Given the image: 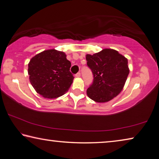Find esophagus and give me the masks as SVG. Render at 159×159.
<instances>
[{
  "label": "esophagus",
  "instance_id": "1",
  "mask_svg": "<svg viewBox=\"0 0 159 159\" xmlns=\"http://www.w3.org/2000/svg\"><path fill=\"white\" fill-rule=\"evenodd\" d=\"M76 77H80V72H78V73L76 74Z\"/></svg>",
  "mask_w": 159,
  "mask_h": 159
}]
</instances>
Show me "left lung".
Segmentation results:
<instances>
[{"instance_id":"8db88e82","label":"left lung","mask_w":159,"mask_h":159,"mask_svg":"<svg viewBox=\"0 0 159 159\" xmlns=\"http://www.w3.org/2000/svg\"><path fill=\"white\" fill-rule=\"evenodd\" d=\"M88 67L93 74V82L87 94L94 102L104 103L122 90L129 74L128 60L119 52L105 48L93 55H86Z\"/></svg>"}]
</instances>
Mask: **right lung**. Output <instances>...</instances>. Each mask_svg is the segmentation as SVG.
<instances>
[{
    "instance_id": "1",
    "label": "right lung",
    "mask_w": 159,
    "mask_h": 159,
    "mask_svg": "<svg viewBox=\"0 0 159 159\" xmlns=\"http://www.w3.org/2000/svg\"><path fill=\"white\" fill-rule=\"evenodd\" d=\"M62 51H44L32 57L28 72L31 85L44 98L55 99L68 91L73 82L71 62Z\"/></svg>"
}]
</instances>
